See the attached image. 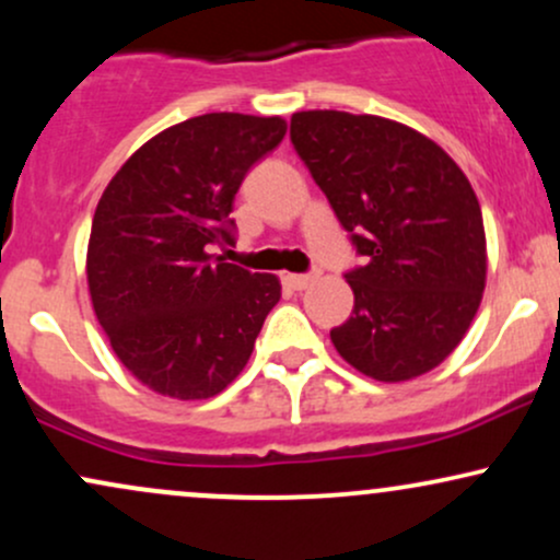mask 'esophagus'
Wrapping results in <instances>:
<instances>
[{
	"instance_id": "34e87169",
	"label": "esophagus",
	"mask_w": 560,
	"mask_h": 560,
	"mask_svg": "<svg viewBox=\"0 0 560 560\" xmlns=\"http://www.w3.org/2000/svg\"><path fill=\"white\" fill-rule=\"evenodd\" d=\"M316 279H318V273H289L287 276L289 287L292 289H307Z\"/></svg>"
}]
</instances>
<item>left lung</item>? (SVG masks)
Masks as SVG:
<instances>
[{"instance_id": "8db88e82", "label": "left lung", "mask_w": 560, "mask_h": 560, "mask_svg": "<svg viewBox=\"0 0 560 560\" xmlns=\"http://www.w3.org/2000/svg\"><path fill=\"white\" fill-rule=\"evenodd\" d=\"M289 137L363 258L345 273L355 305L334 347L378 382L427 374L464 339L485 292L471 184L432 139L378 115L294 113Z\"/></svg>"}]
</instances>
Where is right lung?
I'll list each match as a JSON object with an SVG mask.
<instances>
[{
  "instance_id": "1",
  "label": "right lung",
  "mask_w": 560,
  "mask_h": 560,
  "mask_svg": "<svg viewBox=\"0 0 560 560\" xmlns=\"http://www.w3.org/2000/svg\"><path fill=\"white\" fill-rule=\"evenodd\" d=\"M281 118L208 113L139 147L102 195L86 276L120 363L158 395L205 400L253 355L279 279L223 262L234 197L284 139Z\"/></svg>"
}]
</instances>
